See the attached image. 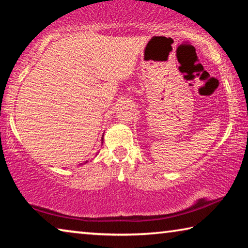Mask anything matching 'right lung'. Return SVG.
<instances>
[{
  "label": "right lung",
  "mask_w": 248,
  "mask_h": 248,
  "mask_svg": "<svg viewBox=\"0 0 248 248\" xmlns=\"http://www.w3.org/2000/svg\"><path fill=\"white\" fill-rule=\"evenodd\" d=\"M101 140H103V141H104V138H103V139H101ZM86 162H88V161H86ZM80 164H81V163H80Z\"/></svg>",
  "instance_id": "right-lung-1"
}]
</instances>
